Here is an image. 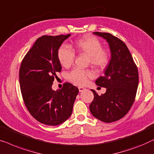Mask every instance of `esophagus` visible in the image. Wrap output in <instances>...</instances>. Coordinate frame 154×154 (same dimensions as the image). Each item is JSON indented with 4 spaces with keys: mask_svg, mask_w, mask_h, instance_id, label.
<instances>
[{
    "mask_svg": "<svg viewBox=\"0 0 154 154\" xmlns=\"http://www.w3.org/2000/svg\"><path fill=\"white\" fill-rule=\"evenodd\" d=\"M79 92H82V91H84V90H86V88H84V87H82V86H79Z\"/></svg>",
    "mask_w": 154,
    "mask_h": 154,
    "instance_id": "34e87169",
    "label": "esophagus"
}]
</instances>
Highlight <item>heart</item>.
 <instances>
[{
  "label": "heart",
  "instance_id": "1",
  "mask_svg": "<svg viewBox=\"0 0 154 154\" xmlns=\"http://www.w3.org/2000/svg\"><path fill=\"white\" fill-rule=\"evenodd\" d=\"M73 50L88 56V61L98 69H103L109 61V55L105 49H102L101 42L94 36L86 35L73 43ZM58 61L63 66L69 67L73 63L75 54L66 46L60 47L57 51ZM94 77L91 70L75 68L68 74V79L76 85H84L89 78Z\"/></svg>",
  "mask_w": 154,
  "mask_h": 154
}]
</instances>
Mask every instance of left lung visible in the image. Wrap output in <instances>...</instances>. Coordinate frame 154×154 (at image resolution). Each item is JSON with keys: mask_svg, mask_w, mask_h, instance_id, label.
<instances>
[{"mask_svg": "<svg viewBox=\"0 0 154 154\" xmlns=\"http://www.w3.org/2000/svg\"><path fill=\"white\" fill-rule=\"evenodd\" d=\"M107 40L111 51V59L105 75L96 84L106 88L105 94L99 96L94 90V100L89 108L92 115L105 123L123 118L135 101L139 82L138 70L129 49L124 42L108 33L94 32Z\"/></svg>", "mask_w": 154, "mask_h": 154, "instance_id": "1", "label": "left lung"}]
</instances>
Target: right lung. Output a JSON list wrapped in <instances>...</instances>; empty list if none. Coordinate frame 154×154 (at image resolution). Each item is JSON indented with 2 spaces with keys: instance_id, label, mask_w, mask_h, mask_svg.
<instances>
[{
  "instance_id": "right-lung-1",
  "label": "right lung",
  "mask_w": 154,
  "mask_h": 154,
  "mask_svg": "<svg viewBox=\"0 0 154 154\" xmlns=\"http://www.w3.org/2000/svg\"><path fill=\"white\" fill-rule=\"evenodd\" d=\"M70 36L40 37L21 61L19 84L23 102L32 116L43 124L57 125L68 119L79 92L68 82L60 90L51 88L56 72L61 71L57 51Z\"/></svg>"
}]
</instances>
